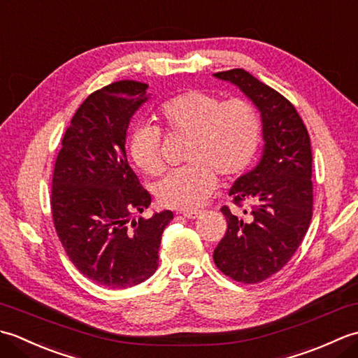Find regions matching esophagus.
Segmentation results:
<instances>
[{"mask_svg":"<svg viewBox=\"0 0 358 358\" xmlns=\"http://www.w3.org/2000/svg\"><path fill=\"white\" fill-rule=\"evenodd\" d=\"M180 214L183 215L185 218H189V220H195V218H199V217H200L201 212H200V210H181Z\"/></svg>","mask_w":358,"mask_h":358,"instance_id":"obj_1","label":"esophagus"}]
</instances>
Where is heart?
<instances>
[{
    "label": "heart",
    "mask_w": 358,
    "mask_h": 358,
    "mask_svg": "<svg viewBox=\"0 0 358 358\" xmlns=\"http://www.w3.org/2000/svg\"><path fill=\"white\" fill-rule=\"evenodd\" d=\"M163 124L189 135L186 162L155 186L158 201L166 208L192 210L200 208L217 187V173L235 177L252 163L262 141V115L255 104L243 98L222 101L204 90H186L159 108ZM129 152L143 172L163 171L162 134L148 123H138L129 135Z\"/></svg>",
    "instance_id": "1"
}]
</instances>
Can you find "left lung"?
<instances>
[{
	"mask_svg": "<svg viewBox=\"0 0 358 358\" xmlns=\"http://www.w3.org/2000/svg\"><path fill=\"white\" fill-rule=\"evenodd\" d=\"M245 94L262 115L263 152L252 171L235 181V204L252 201L246 218L223 208L227 231L214 250L224 275L258 283L291 260L313 218V150L299 112L277 90L245 69L214 73ZM248 214V210H243Z\"/></svg>",
	"mask_w": 358,
	"mask_h": 358,
	"instance_id": "obj_1",
	"label": "left lung"
}]
</instances>
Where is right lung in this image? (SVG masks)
Returning <instances> with one entry per match:
<instances>
[{
    "label": "right lung",
    "mask_w": 358,
    "mask_h": 358,
    "mask_svg": "<svg viewBox=\"0 0 358 358\" xmlns=\"http://www.w3.org/2000/svg\"><path fill=\"white\" fill-rule=\"evenodd\" d=\"M146 90L144 83L123 80L90 94L67 127L53 171L50 206L59 241L83 275L110 289L154 275L173 218L162 210L132 220L152 201L126 157L127 127L150 98Z\"/></svg>",
    "instance_id": "obj_1"
}]
</instances>
